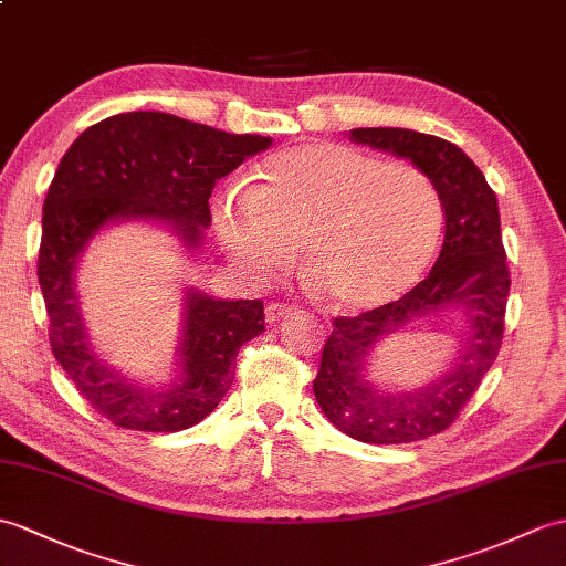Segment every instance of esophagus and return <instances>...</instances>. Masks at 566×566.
Here are the masks:
<instances>
[{
  "instance_id": "34e87169",
  "label": "esophagus",
  "mask_w": 566,
  "mask_h": 566,
  "mask_svg": "<svg viewBox=\"0 0 566 566\" xmlns=\"http://www.w3.org/2000/svg\"><path fill=\"white\" fill-rule=\"evenodd\" d=\"M294 308L289 306V304H280V301H272V304L265 308V318H268V323H277V321H282V318H286L289 313H292Z\"/></svg>"
}]
</instances>
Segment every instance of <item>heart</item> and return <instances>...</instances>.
Returning <instances> with one entry per match:
<instances>
[{
    "instance_id": "1",
    "label": "heart",
    "mask_w": 566,
    "mask_h": 566,
    "mask_svg": "<svg viewBox=\"0 0 566 566\" xmlns=\"http://www.w3.org/2000/svg\"><path fill=\"white\" fill-rule=\"evenodd\" d=\"M217 231L248 280L301 268L339 311L388 306L422 277L441 233L433 180L410 161L333 142L274 154L255 188L214 200Z\"/></svg>"
}]
</instances>
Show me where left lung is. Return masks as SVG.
I'll list each match as a JSON object with an SVG mask.
<instances>
[{"label": "left lung", "instance_id": "obj_1", "mask_svg": "<svg viewBox=\"0 0 566 566\" xmlns=\"http://www.w3.org/2000/svg\"><path fill=\"white\" fill-rule=\"evenodd\" d=\"M349 139L410 159L433 180L446 217L443 245L429 277L388 306L333 321L313 392L347 437L364 443H410L449 429L475 396L504 337L509 268L496 195L463 149L441 137L400 127H357ZM441 307H461L469 327L454 366L412 394L374 391L360 371L384 334Z\"/></svg>", "mask_w": 566, "mask_h": 566}]
</instances>
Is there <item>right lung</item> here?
Masks as SVG:
<instances>
[{
	"label": "right lung",
	"mask_w": 566,
	"mask_h": 566,
	"mask_svg": "<svg viewBox=\"0 0 566 566\" xmlns=\"http://www.w3.org/2000/svg\"><path fill=\"white\" fill-rule=\"evenodd\" d=\"M270 144V137L135 111L91 125L62 156L45 195L38 251L50 349L76 390L115 427L180 431L202 422L231 388L239 349L265 331V311L258 298L217 301L190 292L182 378L164 390L139 388L88 347L74 292L78 253L117 219L166 221L197 248L212 221L209 197L217 180Z\"/></svg>",
	"instance_id": "right-lung-1"
}]
</instances>
